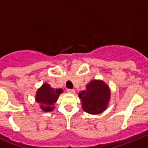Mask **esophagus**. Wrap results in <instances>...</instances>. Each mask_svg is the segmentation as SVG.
Returning <instances> with one entry per match:
<instances>
[{"label": "esophagus", "mask_w": 148, "mask_h": 148, "mask_svg": "<svg viewBox=\"0 0 148 148\" xmlns=\"http://www.w3.org/2000/svg\"><path fill=\"white\" fill-rule=\"evenodd\" d=\"M66 91H67V92H69V93H71V94L75 93V90H71V89H67V90H66Z\"/></svg>", "instance_id": "esophagus-1"}]
</instances>
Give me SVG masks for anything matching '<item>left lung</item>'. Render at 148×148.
Listing matches in <instances>:
<instances>
[{
	"mask_svg": "<svg viewBox=\"0 0 148 148\" xmlns=\"http://www.w3.org/2000/svg\"><path fill=\"white\" fill-rule=\"evenodd\" d=\"M87 88L78 94L82 108L90 114H99L108 108L110 90L103 81L92 80L87 84Z\"/></svg>",
	"mask_w": 148,
	"mask_h": 148,
	"instance_id": "obj_1",
	"label": "left lung"
}]
</instances>
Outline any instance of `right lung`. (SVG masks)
I'll list each match as a JSON object with an SVG mask.
<instances>
[{
  "label": "right lung",
  "instance_id": "obj_1",
  "mask_svg": "<svg viewBox=\"0 0 148 148\" xmlns=\"http://www.w3.org/2000/svg\"><path fill=\"white\" fill-rule=\"evenodd\" d=\"M62 89L52 88L48 84H44L37 90L35 100L39 103L40 109L44 112H50L54 110V104L62 92Z\"/></svg>",
  "mask_w": 148,
  "mask_h": 148
}]
</instances>
